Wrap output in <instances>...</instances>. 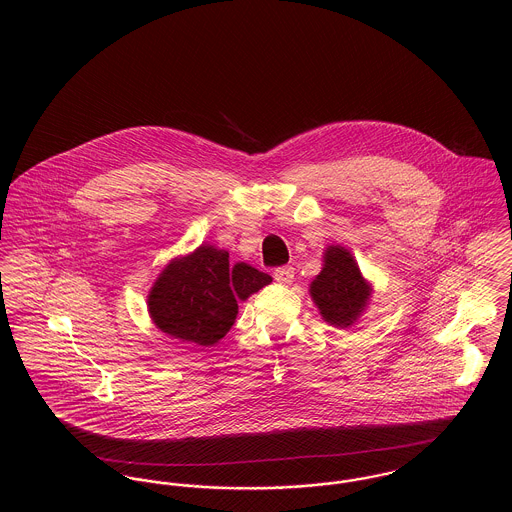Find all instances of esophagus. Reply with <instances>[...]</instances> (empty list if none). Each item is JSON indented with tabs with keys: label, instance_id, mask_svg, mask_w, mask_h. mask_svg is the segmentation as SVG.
<instances>
[{
	"label": "esophagus",
	"instance_id": "esophagus-1",
	"mask_svg": "<svg viewBox=\"0 0 512 512\" xmlns=\"http://www.w3.org/2000/svg\"><path fill=\"white\" fill-rule=\"evenodd\" d=\"M274 278H276V282H280V284H292L293 278H295V272H293V268H290V266H284V268L274 270Z\"/></svg>",
	"mask_w": 512,
	"mask_h": 512
}]
</instances>
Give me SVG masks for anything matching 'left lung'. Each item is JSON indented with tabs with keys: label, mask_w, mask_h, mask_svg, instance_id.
<instances>
[{
	"label": "left lung",
	"mask_w": 512,
	"mask_h": 512,
	"mask_svg": "<svg viewBox=\"0 0 512 512\" xmlns=\"http://www.w3.org/2000/svg\"><path fill=\"white\" fill-rule=\"evenodd\" d=\"M372 292V284L345 246L331 244L325 248L323 268L309 284V295L329 325L353 327L370 305Z\"/></svg>",
	"instance_id": "obj_1"
}]
</instances>
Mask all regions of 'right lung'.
Here are the masks:
<instances>
[{"label":"right lung","mask_w":512,"mask_h":512,"mask_svg":"<svg viewBox=\"0 0 512 512\" xmlns=\"http://www.w3.org/2000/svg\"><path fill=\"white\" fill-rule=\"evenodd\" d=\"M272 282L246 262H228V252L201 244L173 258L147 293V311L159 331L199 347H213L230 331L238 301Z\"/></svg>","instance_id":"obj_1"}]
</instances>
